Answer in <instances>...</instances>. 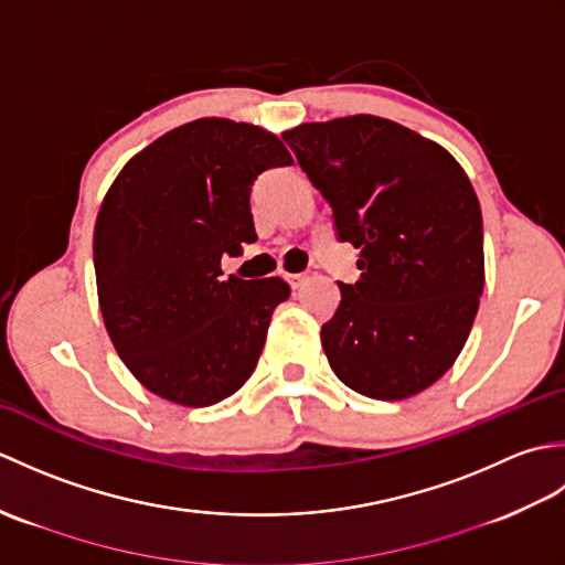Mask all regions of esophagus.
<instances>
[{"label": "esophagus", "mask_w": 565, "mask_h": 565, "mask_svg": "<svg viewBox=\"0 0 565 565\" xmlns=\"http://www.w3.org/2000/svg\"><path fill=\"white\" fill-rule=\"evenodd\" d=\"M286 279H289L291 289H301V286L306 284L308 276H306V274H289V276H286Z\"/></svg>", "instance_id": "1"}]
</instances>
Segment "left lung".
Instances as JSON below:
<instances>
[{
    "label": "left lung",
    "instance_id": "left-lung-1",
    "mask_svg": "<svg viewBox=\"0 0 565 565\" xmlns=\"http://www.w3.org/2000/svg\"><path fill=\"white\" fill-rule=\"evenodd\" d=\"M330 203L340 243L359 249L356 284L320 330L344 386L401 401L441 379L481 303L483 215L461 164L437 142L379 116L286 130Z\"/></svg>",
    "mask_w": 565,
    "mask_h": 565
}]
</instances>
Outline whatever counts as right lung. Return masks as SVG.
Masks as SVG:
<instances>
[{
    "mask_svg": "<svg viewBox=\"0 0 565 565\" xmlns=\"http://www.w3.org/2000/svg\"><path fill=\"white\" fill-rule=\"evenodd\" d=\"M257 126L199 118L130 160L94 225V271L106 332L142 386L203 407L252 376L289 284L221 279L223 255L255 243L252 182L291 164Z\"/></svg>",
    "mask_w": 565,
    "mask_h": 565,
    "instance_id": "add662e5",
    "label": "right lung"
}]
</instances>
